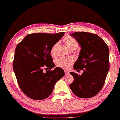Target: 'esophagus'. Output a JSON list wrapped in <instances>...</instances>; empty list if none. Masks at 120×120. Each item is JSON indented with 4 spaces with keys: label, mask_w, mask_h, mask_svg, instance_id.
Returning a JSON list of instances; mask_svg holds the SVG:
<instances>
[{
    "label": "esophagus",
    "mask_w": 120,
    "mask_h": 120,
    "mask_svg": "<svg viewBox=\"0 0 120 120\" xmlns=\"http://www.w3.org/2000/svg\"><path fill=\"white\" fill-rule=\"evenodd\" d=\"M65 74L66 75H67L69 74V71H68L67 70H65Z\"/></svg>",
    "instance_id": "34e87169"
}]
</instances>
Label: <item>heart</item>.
<instances>
[{
  "mask_svg": "<svg viewBox=\"0 0 120 120\" xmlns=\"http://www.w3.org/2000/svg\"><path fill=\"white\" fill-rule=\"evenodd\" d=\"M64 42L65 45L67 46V47L71 50L76 49L78 46V43L77 40L70 36H67L64 39ZM57 45L58 43H55L51 48V55L53 57L55 56V50ZM72 63L73 60L71 58L65 57H60L56 60V64L57 66L65 69L69 68Z\"/></svg>",
  "mask_w": 120,
  "mask_h": 120,
  "instance_id": "heart-1",
  "label": "heart"
}]
</instances>
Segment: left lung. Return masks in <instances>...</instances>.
Instances as JSON below:
<instances>
[{
	"instance_id": "8db88e82",
	"label": "left lung",
	"mask_w": 120,
	"mask_h": 120,
	"mask_svg": "<svg viewBox=\"0 0 120 120\" xmlns=\"http://www.w3.org/2000/svg\"><path fill=\"white\" fill-rule=\"evenodd\" d=\"M81 46L79 57L74 65L75 70H83L79 75L70 74L74 82L69 87L77 96L89 98L101 90L109 70V51L105 41L96 34L75 32L70 34Z\"/></svg>"
}]
</instances>
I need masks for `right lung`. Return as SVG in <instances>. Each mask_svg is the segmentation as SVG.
<instances>
[{"mask_svg": "<svg viewBox=\"0 0 120 120\" xmlns=\"http://www.w3.org/2000/svg\"><path fill=\"white\" fill-rule=\"evenodd\" d=\"M65 33H35L27 35L17 45L13 67L19 87L26 96L42 100L52 93L56 83L64 76V71L56 67L43 72V68L55 66L51 49Z\"/></svg>", "mask_w": 120, "mask_h": 120, "instance_id": "obj_1", "label": "right lung"}]
</instances>
